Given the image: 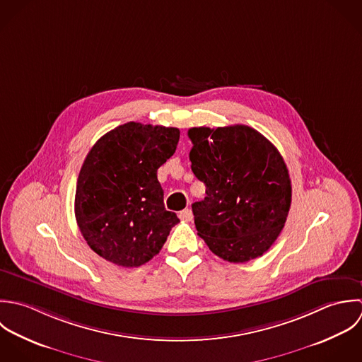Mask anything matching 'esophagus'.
Segmentation results:
<instances>
[{
	"label": "esophagus",
	"mask_w": 362,
	"mask_h": 362,
	"mask_svg": "<svg viewBox=\"0 0 362 362\" xmlns=\"http://www.w3.org/2000/svg\"><path fill=\"white\" fill-rule=\"evenodd\" d=\"M179 218H180L182 221H192V219H193V213H192L190 209H185L183 211L179 213Z\"/></svg>",
	"instance_id": "esophagus-1"
}]
</instances>
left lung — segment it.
Instances as JSON below:
<instances>
[{"label": "left lung", "instance_id": "left-lung-1", "mask_svg": "<svg viewBox=\"0 0 362 362\" xmlns=\"http://www.w3.org/2000/svg\"><path fill=\"white\" fill-rule=\"evenodd\" d=\"M192 170L206 197L192 209L197 233L210 250L230 263L262 256L279 238L291 207L287 165L252 127H193Z\"/></svg>", "mask_w": 362, "mask_h": 362}]
</instances>
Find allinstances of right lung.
<instances>
[{
	"instance_id": "1",
	"label": "right lung",
	"mask_w": 362,
	"mask_h": 362,
	"mask_svg": "<svg viewBox=\"0 0 362 362\" xmlns=\"http://www.w3.org/2000/svg\"><path fill=\"white\" fill-rule=\"evenodd\" d=\"M176 127L136 122L116 127L88 152L75 190V218L89 247L122 267L159 253L179 222L163 204L158 168L176 151Z\"/></svg>"
}]
</instances>
